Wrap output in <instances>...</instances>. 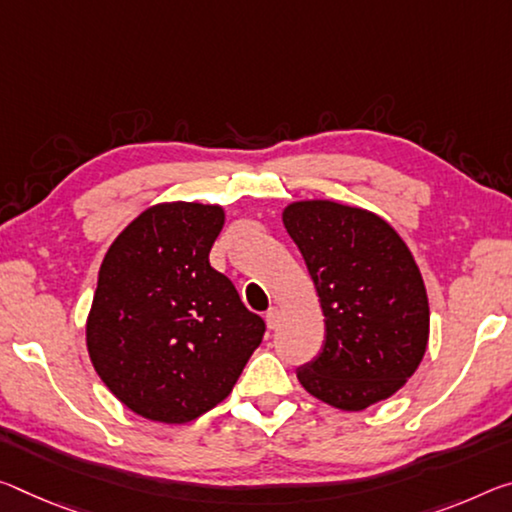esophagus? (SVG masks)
Instances as JSON below:
<instances>
[{
    "label": "esophagus",
    "mask_w": 512,
    "mask_h": 512,
    "mask_svg": "<svg viewBox=\"0 0 512 512\" xmlns=\"http://www.w3.org/2000/svg\"><path fill=\"white\" fill-rule=\"evenodd\" d=\"M264 319H266V326H269L271 330L278 328V323H280V310H278V307H269V312L264 314Z\"/></svg>",
    "instance_id": "1"
}]
</instances>
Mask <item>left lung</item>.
Here are the masks:
<instances>
[{
  "instance_id": "8db88e82",
  "label": "left lung",
  "mask_w": 512,
  "mask_h": 512,
  "mask_svg": "<svg viewBox=\"0 0 512 512\" xmlns=\"http://www.w3.org/2000/svg\"><path fill=\"white\" fill-rule=\"evenodd\" d=\"M310 271L326 342L298 380L339 410L385 401L417 371L431 310L410 248L383 218L332 200L291 202L282 212Z\"/></svg>"
}]
</instances>
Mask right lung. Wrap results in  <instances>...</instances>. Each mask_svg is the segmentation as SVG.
I'll use <instances>...</instances> for the list:
<instances>
[{"label":"right lung","instance_id":"1","mask_svg":"<svg viewBox=\"0 0 512 512\" xmlns=\"http://www.w3.org/2000/svg\"><path fill=\"white\" fill-rule=\"evenodd\" d=\"M225 212L161 202L129 223L102 259L86 346L120 403L186 424L232 392L262 344L264 321L209 264Z\"/></svg>","mask_w":512,"mask_h":512}]
</instances>
